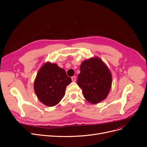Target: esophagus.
I'll use <instances>...</instances> for the list:
<instances>
[{"instance_id": "obj_1", "label": "esophagus", "mask_w": 147, "mask_h": 147, "mask_svg": "<svg viewBox=\"0 0 147 147\" xmlns=\"http://www.w3.org/2000/svg\"><path fill=\"white\" fill-rule=\"evenodd\" d=\"M72 82H75V81H76V77L73 76L72 77Z\"/></svg>"}]
</instances>
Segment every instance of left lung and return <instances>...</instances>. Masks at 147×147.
I'll return each mask as SVG.
<instances>
[{"label": "left lung", "mask_w": 147, "mask_h": 147, "mask_svg": "<svg viewBox=\"0 0 147 147\" xmlns=\"http://www.w3.org/2000/svg\"><path fill=\"white\" fill-rule=\"evenodd\" d=\"M112 81V74L107 66L99 57H94L82 63L77 83L87 101L97 104L109 94Z\"/></svg>", "instance_id": "1"}]
</instances>
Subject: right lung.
Returning <instances> with one entry per match:
<instances>
[{
    "instance_id": "right-lung-1",
    "label": "right lung",
    "mask_w": 147,
    "mask_h": 147,
    "mask_svg": "<svg viewBox=\"0 0 147 147\" xmlns=\"http://www.w3.org/2000/svg\"><path fill=\"white\" fill-rule=\"evenodd\" d=\"M72 79L56 64L47 62L40 69L34 81V91L42 103L53 107L63 98Z\"/></svg>"
}]
</instances>
